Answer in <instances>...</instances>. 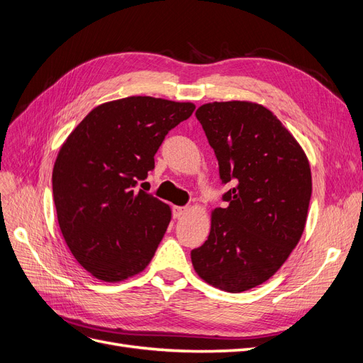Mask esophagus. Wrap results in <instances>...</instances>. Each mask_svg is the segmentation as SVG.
<instances>
[{"mask_svg": "<svg viewBox=\"0 0 363 363\" xmlns=\"http://www.w3.org/2000/svg\"><path fill=\"white\" fill-rule=\"evenodd\" d=\"M186 211H187V208H186V207L174 206V207H172V216H174V218H180V216L186 215Z\"/></svg>", "mask_w": 363, "mask_h": 363, "instance_id": "obj_1", "label": "esophagus"}]
</instances>
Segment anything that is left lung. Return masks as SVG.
I'll return each mask as SVG.
<instances>
[{
  "instance_id": "1",
  "label": "left lung",
  "mask_w": 363,
  "mask_h": 363,
  "mask_svg": "<svg viewBox=\"0 0 363 363\" xmlns=\"http://www.w3.org/2000/svg\"><path fill=\"white\" fill-rule=\"evenodd\" d=\"M195 116L231 189L213 211L207 240L192 249V264L216 289L246 291L273 277L301 240L312 192L308 159L261 105L213 102Z\"/></svg>"
}]
</instances>
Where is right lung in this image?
Returning <instances> with one entry per match:
<instances>
[{
  "mask_svg": "<svg viewBox=\"0 0 363 363\" xmlns=\"http://www.w3.org/2000/svg\"><path fill=\"white\" fill-rule=\"evenodd\" d=\"M195 105L133 96L94 108L62 144L52 192L62 237L97 279L118 282L153 258L171 220L169 207L136 189L155 155Z\"/></svg>",
  "mask_w": 363,
  "mask_h": 363,
  "instance_id": "obj_1",
  "label": "right lung"
}]
</instances>
